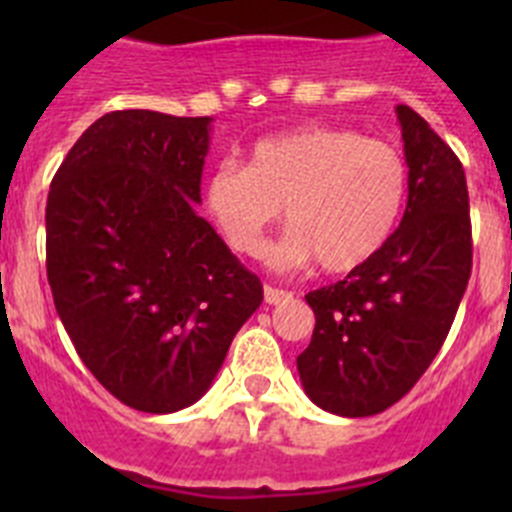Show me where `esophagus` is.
<instances>
[{
	"instance_id": "1",
	"label": "esophagus",
	"mask_w": 512,
	"mask_h": 512,
	"mask_svg": "<svg viewBox=\"0 0 512 512\" xmlns=\"http://www.w3.org/2000/svg\"><path fill=\"white\" fill-rule=\"evenodd\" d=\"M289 297H292V292H287V289L271 287V284H266L264 287V300L269 302V305H282V302H287Z\"/></svg>"
}]
</instances>
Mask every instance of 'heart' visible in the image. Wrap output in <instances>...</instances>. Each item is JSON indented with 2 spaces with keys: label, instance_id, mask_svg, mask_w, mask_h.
I'll list each match as a JSON object with an SVG mask.
<instances>
[{
  "label": "heart",
  "instance_id": "heart-1",
  "mask_svg": "<svg viewBox=\"0 0 512 512\" xmlns=\"http://www.w3.org/2000/svg\"><path fill=\"white\" fill-rule=\"evenodd\" d=\"M408 200V164L392 143L351 128L300 125L259 138L248 166L220 161L205 179V207L230 248L248 259L269 251L282 205L292 225L279 264L318 259L346 274L374 259Z\"/></svg>",
  "mask_w": 512,
  "mask_h": 512
}]
</instances>
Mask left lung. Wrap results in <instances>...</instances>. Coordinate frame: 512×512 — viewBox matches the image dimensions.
<instances>
[{"label": "left lung", "instance_id": "1", "mask_svg": "<svg viewBox=\"0 0 512 512\" xmlns=\"http://www.w3.org/2000/svg\"><path fill=\"white\" fill-rule=\"evenodd\" d=\"M408 207L387 246L341 282L305 295L315 312L297 356L318 408L366 418L395 405L449 336L472 274V220L461 161L408 104H397Z\"/></svg>", "mask_w": 512, "mask_h": 512}]
</instances>
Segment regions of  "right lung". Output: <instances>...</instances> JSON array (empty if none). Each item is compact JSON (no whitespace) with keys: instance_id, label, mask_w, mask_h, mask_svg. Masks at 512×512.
Returning a JSON list of instances; mask_svg holds the SVG:
<instances>
[{"instance_id":"1","label":"right lung","mask_w":512,"mask_h":512,"mask_svg":"<svg viewBox=\"0 0 512 512\" xmlns=\"http://www.w3.org/2000/svg\"><path fill=\"white\" fill-rule=\"evenodd\" d=\"M210 122L107 112L63 158L45 205L58 318L104 390L143 413L200 400L264 300L194 210Z\"/></svg>"}]
</instances>
